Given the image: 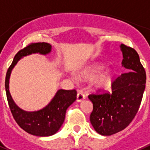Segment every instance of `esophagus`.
Here are the masks:
<instances>
[{"instance_id": "esophagus-1", "label": "esophagus", "mask_w": 150, "mask_h": 150, "mask_svg": "<svg viewBox=\"0 0 150 150\" xmlns=\"http://www.w3.org/2000/svg\"><path fill=\"white\" fill-rule=\"evenodd\" d=\"M85 95L82 91H79L78 93H77V96H76V101L77 102H81V101L85 98Z\"/></svg>"}]
</instances>
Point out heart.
I'll return each mask as SVG.
<instances>
[{
	"label": "heart",
	"instance_id": "heart-1",
	"mask_svg": "<svg viewBox=\"0 0 150 150\" xmlns=\"http://www.w3.org/2000/svg\"><path fill=\"white\" fill-rule=\"evenodd\" d=\"M99 71L98 68H94L91 69H87L82 74V76L87 80H91L96 77V76ZM112 80V75L111 74H106L98 79L97 81V85L100 88H105L110 84Z\"/></svg>",
	"mask_w": 150,
	"mask_h": 150
}]
</instances>
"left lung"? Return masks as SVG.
Instances as JSON below:
<instances>
[{
	"label": "left lung",
	"mask_w": 150,
	"mask_h": 150,
	"mask_svg": "<svg viewBox=\"0 0 150 150\" xmlns=\"http://www.w3.org/2000/svg\"><path fill=\"white\" fill-rule=\"evenodd\" d=\"M120 47L124 58L121 64L131 70L112 80L111 92L98 90L88 96L93 103L90 121L103 135L116 134L131 124L139 111L146 88V70L139 54L124 44Z\"/></svg>",
	"instance_id": "8db88e82"
}]
</instances>
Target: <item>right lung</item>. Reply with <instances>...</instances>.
Returning a JSON list of instances; mask_svg holds the SVG:
<instances>
[{"mask_svg":"<svg viewBox=\"0 0 150 150\" xmlns=\"http://www.w3.org/2000/svg\"><path fill=\"white\" fill-rule=\"evenodd\" d=\"M48 43H32L18 51L8 69L5 77V91L9 108L13 118L19 127L29 134L37 136H50L55 134L64 122L67 108L76 99V91L60 89L57 91L51 103L42 110L36 112H25L14 103L8 90L9 76L18 59L32 53L47 54L51 52Z\"/></svg>","mask_w":150,"mask_h":150,"instance_id":"add662e5","label":"right lung"}]
</instances>
